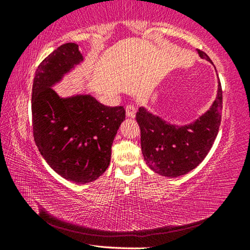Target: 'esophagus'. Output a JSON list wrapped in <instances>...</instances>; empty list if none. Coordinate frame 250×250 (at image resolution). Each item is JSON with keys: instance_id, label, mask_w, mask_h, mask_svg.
<instances>
[{"instance_id": "esophagus-1", "label": "esophagus", "mask_w": 250, "mask_h": 250, "mask_svg": "<svg viewBox=\"0 0 250 250\" xmlns=\"http://www.w3.org/2000/svg\"><path fill=\"white\" fill-rule=\"evenodd\" d=\"M125 116L128 118H134L135 117V109L132 104L126 105L125 108Z\"/></svg>"}]
</instances>
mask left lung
Masks as SVG:
<instances>
[{"label":"left lung","instance_id":"obj_1","mask_svg":"<svg viewBox=\"0 0 250 250\" xmlns=\"http://www.w3.org/2000/svg\"><path fill=\"white\" fill-rule=\"evenodd\" d=\"M201 58L210 62L197 49ZM223 91L218 82L217 96L209 110L192 124H168L145 107L139 108L137 121L141 131V150L147 166L160 175H184L200 164L217 137L222 119Z\"/></svg>","mask_w":250,"mask_h":250}]
</instances>
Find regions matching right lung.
<instances>
[{"label": "right lung", "mask_w": 250, "mask_h": 250, "mask_svg": "<svg viewBox=\"0 0 250 250\" xmlns=\"http://www.w3.org/2000/svg\"><path fill=\"white\" fill-rule=\"evenodd\" d=\"M83 61L78 45L66 43L36 69L32 88L34 140L48 166L64 179L89 183L107 170L124 107H107L91 95L59 97L53 89Z\"/></svg>", "instance_id": "1"}]
</instances>
